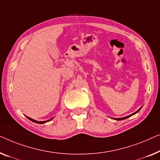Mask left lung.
I'll return each instance as SVG.
<instances>
[{
    "mask_svg": "<svg viewBox=\"0 0 160 160\" xmlns=\"http://www.w3.org/2000/svg\"><path fill=\"white\" fill-rule=\"evenodd\" d=\"M140 109H141V108L140 109H139L138 111L137 112H135V113H133V114H130V115H129V116H127V117H125V118H114L115 119V120H125V119H126V118H129V117H130V116H132V115H133V114H135L136 113H137V112H138V111H140Z\"/></svg>",
    "mask_w": 160,
    "mask_h": 160,
    "instance_id": "obj_1",
    "label": "left lung"
}]
</instances>
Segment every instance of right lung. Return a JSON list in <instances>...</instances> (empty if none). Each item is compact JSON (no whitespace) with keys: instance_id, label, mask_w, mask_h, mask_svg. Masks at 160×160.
<instances>
[{"instance_id":"add662e5","label":"right lung","mask_w":160,"mask_h":160,"mask_svg":"<svg viewBox=\"0 0 160 160\" xmlns=\"http://www.w3.org/2000/svg\"><path fill=\"white\" fill-rule=\"evenodd\" d=\"M27 118H28L30 120L32 121V122H35V123H38V124H42V123H45V122H48V121H50V120H51H51H47V121H42V122H39V121H36V120H32V119H31V118H28V117H27Z\"/></svg>"}]
</instances>
